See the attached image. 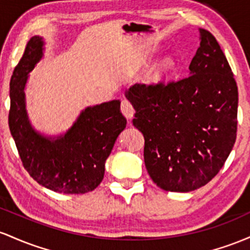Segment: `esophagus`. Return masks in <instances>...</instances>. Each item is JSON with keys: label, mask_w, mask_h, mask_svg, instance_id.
Listing matches in <instances>:
<instances>
[{"label": "esophagus", "mask_w": 250, "mask_h": 250, "mask_svg": "<svg viewBox=\"0 0 250 250\" xmlns=\"http://www.w3.org/2000/svg\"><path fill=\"white\" fill-rule=\"evenodd\" d=\"M122 112L123 114H124L125 118L127 120H131L133 118V114H134V110H133V106L132 104H131L128 100L124 99L122 102Z\"/></svg>", "instance_id": "obj_1"}]
</instances>
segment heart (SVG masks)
Masks as SVG:
<instances>
[{
    "instance_id": "heart-1",
    "label": "heart",
    "mask_w": 250,
    "mask_h": 250,
    "mask_svg": "<svg viewBox=\"0 0 250 250\" xmlns=\"http://www.w3.org/2000/svg\"><path fill=\"white\" fill-rule=\"evenodd\" d=\"M176 68V60L172 55H165L158 60L152 67L150 73L151 79L153 81H161L170 75Z\"/></svg>"
}]
</instances>
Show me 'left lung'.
I'll return each instance as SVG.
<instances>
[{
	"label": "left lung",
	"instance_id": "1",
	"mask_svg": "<svg viewBox=\"0 0 250 250\" xmlns=\"http://www.w3.org/2000/svg\"><path fill=\"white\" fill-rule=\"evenodd\" d=\"M198 32L189 77L167 85L136 83L125 92L136 111L133 125L144 134L145 167L165 191L189 192L209 183L236 140V81L211 33Z\"/></svg>",
	"mask_w": 250,
	"mask_h": 250
}]
</instances>
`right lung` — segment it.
<instances>
[{
  "label": "right lung",
  "mask_w": 250,
  "mask_h": 250,
  "mask_svg": "<svg viewBox=\"0 0 250 250\" xmlns=\"http://www.w3.org/2000/svg\"><path fill=\"white\" fill-rule=\"evenodd\" d=\"M43 38L28 41L10 79L9 128L24 169L47 189L85 193L102 183L105 162L126 127L119 100L88 106L64 133L46 136L28 117L26 89L29 73L43 57Z\"/></svg>",
  "instance_id": "right-lung-1"
}]
</instances>
